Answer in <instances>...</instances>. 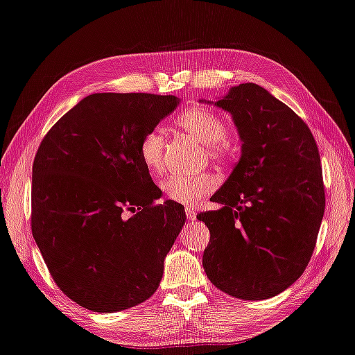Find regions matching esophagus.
Instances as JSON below:
<instances>
[{
  "instance_id": "obj_1",
  "label": "esophagus",
  "mask_w": 355,
  "mask_h": 355,
  "mask_svg": "<svg viewBox=\"0 0 355 355\" xmlns=\"http://www.w3.org/2000/svg\"><path fill=\"white\" fill-rule=\"evenodd\" d=\"M185 215H187V219H190V220L196 219V211H195V209H193V207H187Z\"/></svg>"
}]
</instances>
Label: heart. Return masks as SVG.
I'll return each instance as SVG.
<instances>
[{"instance_id": "1", "label": "heart", "mask_w": 355, "mask_h": 355, "mask_svg": "<svg viewBox=\"0 0 355 355\" xmlns=\"http://www.w3.org/2000/svg\"><path fill=\"white\" fill-rule=\"evenodd\" d=\"M178 125L179 128L207 146V155L210 159L220 162L229 156L230 144L227 140L229 125L218 112L209 108L187 110L179 116ZM164 150L165 136L162 130L153 128L146 131L140 140L139 155L145 168L153 175H157L164 170ZM162 187L166 199L180 205L193 207L200 198L209 195L215 189V179L207 173L191 178L170 176Z\"/></svg>"}]
</instances>
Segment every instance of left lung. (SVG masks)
Returning <instances> with one entry per match:
<instances>
[{
  "label": "left lung",
  "mask_w": 355,
  "mask_h": 355,
  "mask_svg": "<svg viewBox=\"0 0 355 355\" xmlns=\"http://www.w3.org/2000/svg\"><path fill=\"white\" fill-rule=\"evenodd\" d=\"M243 140L239 162L210 198L223 207L198 219L210 230L202 266L210 282L241 300H266L302 277L324 213L315 139L304 120L255 83L215 103Z\"/></svg>",
  "instance_id": "8db88e82"
}]
</instances>
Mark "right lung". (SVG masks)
I'll use <instances>...</instances> for the list:
<instances>
[{
  "mask_svg": "<svg viewBox=\"0 0 355 355\" xmlns=\"http://www.w3.org/2000/svg\"><path fill=\"white\" fill-rule=\"evenodd\" d=\"M175 96L100 92L52 126L32 165V235L66 297L110 313L148 300L185 224L139 155ZM133 215L128 218L125 211Z\"/></svg>",
  "mask_w": 355,
  "mask_h": 355,
  "instance_id": "1",
  "label": "right lung"
}]
</instances>
